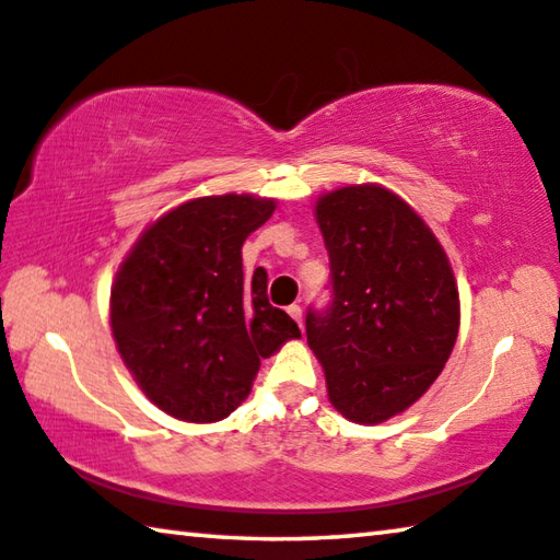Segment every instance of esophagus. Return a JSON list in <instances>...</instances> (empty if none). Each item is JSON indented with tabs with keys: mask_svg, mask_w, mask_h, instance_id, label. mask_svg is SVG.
Instances as JSON below:
<instances>
[{
	"mask_svg": "<svg viewBox=\"0 0 560 560\" xmlns=\"http://www.w3.org/2000/svg\"><path fill=\"white\" fill-rule=\"evenodd\" d=\"M287 311H289V316H291L293 320H296L299 326H303V311H301L299 303H291V306H289Z\"/></svg>",
	"mask_w": 560,
	"mask_h": 560,
	"instance_id": "34e87169",
	"label": "esophagus"
}]
</instances>
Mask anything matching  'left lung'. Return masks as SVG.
I'll return each instance as SVG.
<instances>
[{
  "mask_svg": "<svg viewBox=\"0 0 560 560\" xmlns=\"http://www.w3.org/2000/svg\"><path fill=\"white\" fill-rule=\"evenodd\" d=\"M330 301L308 308L306 338L336 410L390 420L438 381L459 330V293L430 226L390 189L350 185L316 205Z\"/></svg>",
  "mask_w": 560,
  "mask_h": 560,
  "instance_id": "obj_1",
  "label": "left lung"
}]
</instances>
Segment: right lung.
<instances>
[{"instance_id":"add662e5","label":"right lung","mask_w":560,"mask_h":560,"mask_svg":"<svg viewBox=\"0 0 560 560\" xmlns=\"http://www.w3.org/2000/svg\"><path fill=\"white\" fill-rule=\"evenodd\" d=\"M252 195L200 197L143 232L110 289V328L136 383L160 410L217 422L252 390L261 358L301 330L246 277L242 244L273 214Z\"/></svg>"}]
</instances>
